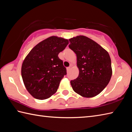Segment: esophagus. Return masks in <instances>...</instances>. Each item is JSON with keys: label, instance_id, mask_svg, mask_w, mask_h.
Listing matches in <instances>:
<instances>
[{"label": "esophagus", "instance_id": "34e87169", "mask_svg": "<svg viewBox=\"0 0 132 132\" xmlns=\"http://www.w3.org/2000/svg\"><path fill=\"white\" fill-rule=\"evenodd\" d=\"M70 69H71L70 67H68V68H67V69H66V70H67V71L69 72L70 70Z\"/></svg>", "mask_w": 132, "mask_h": 132}]
</instances>
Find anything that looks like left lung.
I'll use <instances>...</instances> for the list:
<instances>
[{"label": "left lung", "mask_w": 132, "mask_h": 132, "mask_svg": "<svg viewBox=\"0 0 132 132\" xmlns=\"http://www.w3.org/2000/svg\"><path fill=\"white\" fill-rule=\"evenodd\" d=\"M69 47L77 55L78 77L70 81L73 90L85 97L99 94L108 85L112 74L108 53L91 39L78 36L69 39Z\"/></svg>", "instance_id": "1"}]
</instances>
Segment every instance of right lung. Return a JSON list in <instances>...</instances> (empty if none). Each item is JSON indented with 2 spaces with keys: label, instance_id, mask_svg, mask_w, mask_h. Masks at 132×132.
I'll list each match as a JSON object with an SVG mask.
<instances>
[{
  "label": "right lung",
  "instance_id": "1",
  "mask_svg": "<svg viewBox=\"0 0 132 132\" xmlns=\"http://www.w3.org/2000/svg\"><path fill=\"white\" fill-rule=\"evenodd\" d=\"M69 44L67 39L51 36L30 50L22 64L21 76L29 93L44 100L57 92L66 69L58 54Z\"/></svg>",
  "mask_w": 132,
  "mask_h": 132
}]
</instances>
